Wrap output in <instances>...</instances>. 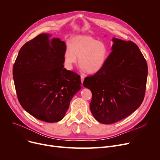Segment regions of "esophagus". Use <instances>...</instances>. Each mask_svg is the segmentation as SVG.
Here are the masks:
<instances>
[{"mask_svg": "<svg viewBox=\"0 0 160 160\" xmlns=\"http://www.w3.org/2000/svg\"><path fill=\"white\" fill-rule=\"evenodd\" d=\"M80 78H81V82H82V83H83V80H84V77H83V76H81Z\"/></svg>", "mask_w": 160, "mask_h": 160, "instance_id": "obj_1", "label": "esophagus"}]
</instances>
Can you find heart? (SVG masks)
Returning <instances> with one entry per match:
<instances>
[{
	"mask_svg": "<svg viewBox=\"0 0 160 160\" xmlns=\"http://www.w3.org/2000/svg\"><path fill=\"white\" fill-rule=\"evenodd\" d=\"M108 55V48L104 42L90 36H78L71 39L63 58L69 69L77 63L78 58L81 69L89 74H95L103 68Z\"/></svg>",
	"mask_w": 160,
	"mask_h": 160,
	"instance_id": "1",
	"label": "heart"
}]
</instances>
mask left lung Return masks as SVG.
<instances>
[{
    "mask_svg": "<svg viewBox=\"0 0 160 160\" xmlns=\"http://www.w3.org/2000/svg\"><path fill=\"white\" fill-rule=\"evenodd\" d=\"M113 41L103 68L83 83L92 93V114L106 124L126 118L140 106L148 74L147 62L136 43L117 38Z\"/></svg>",
    "mask_w": 160,
    "mask_h": 160,
    "instance_id": "1",
    "label": "left lung"
}]
</instances>
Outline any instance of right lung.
Wrapping results in <instances>:
<instances>
[{"instance_id": "1", "label": "right lung", "mask_w": 160, "mask_h": 160, "mask_svg": "<svg viewBox=\"0 0 160 160\" xmlns=\"http://www.w3.org/2000/svg\"><path fill=\"white\" fill-rule=\"evenodd\" d=\"M65 42L41 33L20 49L13 67L21 106L47 122L62 120L73 96L81 89L80 76L64 68Z\"/></svg>"}]
</instances>
